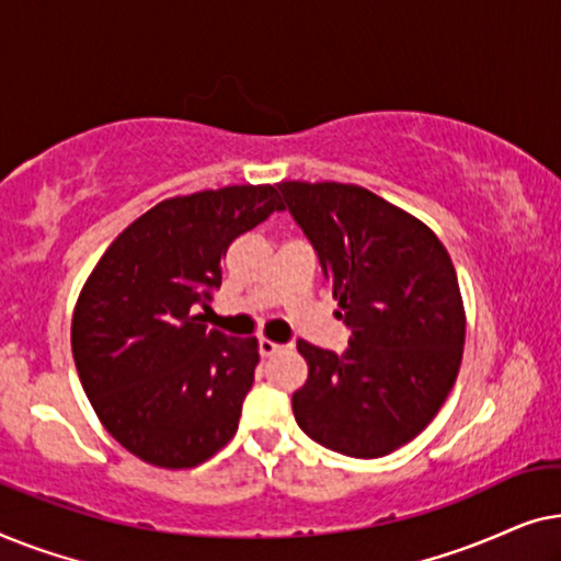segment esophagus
<instances>
[{
  "label": "esophagus",
  "mask_w": 561,
  "mask_h": 561,
  "mask_svg": "<svg viewBox=\"0 0 561 561\" xmlns=\"http://www.w3.org/2000/svg\"><path fill=\"white\" fill-rule=\"evenodd\" d=\"M257 350H260V355H263V357H273L275 352H280V350H283V344H275V342L265 340V336H263V340L257 342Z\"/></svg>",
  "instance_id": "esophagus-1"
}]
</instances>
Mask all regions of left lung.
Here are the masks:
<instances>
[{
	"label": "left lung",
	"mask_w": 561,
	"mask_h": 561,
	"mask_svg": "<svg viewBox=\"0 0 561 561\" xmlns=\"http://www.w3.org/2000/svg\"><path fill=\"white\" fill-rule=\"evenodd\" d=\"M352 332L336 355L298 340L309 380L298 426L321 447L386 457L436 416L455 386L465 309L455 265L416 217L350 183H278Z\"/></svg>",
	"instance_id": "1"
}]
</instances>
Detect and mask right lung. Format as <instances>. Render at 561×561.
Listing matches in <instances>:
<instances>
[{
    "instance_id": "obj_1",
    "label": "right lung",
    "mask_w": 561,
    "mask_h": 561,
    "mask_svg": "<svg viewBox=\"0 0 561 561\" xmlns=\"http://www.w3.org/2000/svg\"><path fill=\"white\" fill-rule=\"evenodd\" d=\"M273 186H227L160 202L99 260L73 311L81 386L106 432L142 462L186 470L237 434L257 340L206 329L221 257L280 211Z\"/></svg>"
}]
</instances>
